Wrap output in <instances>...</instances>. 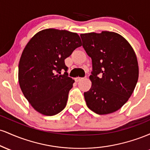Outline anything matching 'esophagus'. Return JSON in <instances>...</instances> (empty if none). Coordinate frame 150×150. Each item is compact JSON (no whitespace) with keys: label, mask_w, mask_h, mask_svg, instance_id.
<instances>
[{"label":"esophagus","mask_w":150,"mask_h":150,"mask_svg":"<svg viewBox=\"0 0 150 150\" xmlns=\"http://www.w3.org/2000/svg\"><path fill=\"white\" fill-rule=\"evenodd\" d=\"M82 79H84L83 77H76V78H75V81H76V82H80V80H82Z\"/></svg>","instance_id":"1"}]
</instances>
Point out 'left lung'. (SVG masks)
Here are the masks:
<instances>
[{
	"mask_svg": "<svg viewBox=\"0 0 150 150\" xmlns=\"http://www.w3.org/2000/svg\"><path fill=\"white\" fill-rule=\"evenodd\" d=\"M80 37L92 62V87L84 93L87 106L99 115L115 112L128 101L138 80L135 51L125 38L115 32H91Z\"/></svg>",
	"mask_w": 150,
	"mask_h": 150,
	"instance_id": "1",
	"label": "left lung"
}]
</instances>
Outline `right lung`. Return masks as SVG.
<instances>
[{"label": "right lung", "instance_id": "right-lung-1", "mask_svg": "<svg viewBox=\"0 0 150 150\" xmlns=\"http://www.w3.org/2000/svg\"><path fill=\"white\" fill-rule=\"evenodd\" d=\"M82 46L77 33L46 29L30 39L19 63L18 79L24 96L36 111L53 116L64 109L74 81L65 59Z\"/></svg>", "mask_w": 150, "mask_h": 150}]
</instances>
